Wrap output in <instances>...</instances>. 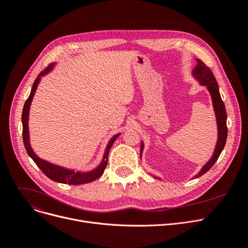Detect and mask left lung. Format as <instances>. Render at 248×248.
Masks as SVG:
<instances>
[{"label": "left lung", "instance_id": "obj_1", "mask_svg": "<svg viewBox=\"0 0 248 248\" xmlns=\"http://www.w3.org/2000/svg\"><path fill=\"white\" fill-rule=\"evenodd\" d=\"M192 74L201 83V85H205L208 88V90H209L212 102H213V108L216 115L217 128H218V140H217V144H216L214 153L212 155L211 159L208 161V163L201 169V171L194 177V178H198L203 174H205L207 171L210 170L211 167L218 160L221 152L223 151L225 147L226 139H227V124H226L227 113H226L224 102L222 99H221V96H220L218 83L215 79L211 69L209 67H207L205 63L202 62L200 59H197V65L193 69ZM142 150H144V142L141 141L140 157H141ZM157 179L160 180V178H157Z\"/></svg>", "mask_w": 248, "mask_h": 248}]
</instances>
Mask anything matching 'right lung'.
<instances>
[{"mask_svg": "<svg viewBox=\"0 0 248 248\" xmlns=\"http://www.w3.org/2000/svg\"><path fill=\"white\" fill-rule=\"evenodd\" d=\"M55 63H51L47 68H45L42 72H40L37 76V78L34 81V84L31 89V93L28 97V99L26 100L24 108H23V112H22V124H23V141H24V146L26 151H27L28 155L32 158V160L35 162V164L38 166V168L51 180H53L55 182H59V183L63 184H68V185H81L85 183H90L96 179H98L106 170L107 165H108V154L109 150L116 140V138L119 137L121 134H117L114 137L110 139L108 141V144L107 146L106 152H104L103 155V159L99 166L95 168L94 170L89 171V172H76L73 170H68V169H65L60 166H56L54 164H51L47 161H44L40 159L38 155L33 152L31 146H30V139H29V127H28V120H29V110H30V106L33 99V96L35 94V91L38 87L39 82L41 80V77L50 72L54 67Z\"/></svg>", "mask_w": 248, "mask_h": 248, "instance_id": "obj_1", "label": "right lung"}]
</instances>
